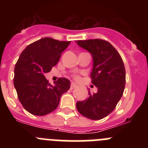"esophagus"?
<instances>
[{"mask_svg":"<svg viewBox=\"0 0 148 148\" xmlns=\"http://www.w3.org/2000/svg\"><path fill=\"white\" fill-rule=\"evenodd\" d=\"M77 87V85L75 83H71V85H70V89H74Z\"/></svg>","mask_w":148,"mask_h":148,"instance_id":"esophagus-1","label":"esophagus"}]
</instances>
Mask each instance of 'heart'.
Wrapping results in <instances>:
<instances>
[{"instance_id":"1","label":"heart","mask_w":148,"mask_h":148,"mask_svg":"<svg viewBox=\"0 0 148 148\" xmlns=\"http://www.w3.org/2000/svg\"><path fill=\"white\" fill-rule=\"evenodd\" d=\"M74 78H75V79H76V80H78V79H79V77H78V75H75Z\"/></svg>"}]
</instances>
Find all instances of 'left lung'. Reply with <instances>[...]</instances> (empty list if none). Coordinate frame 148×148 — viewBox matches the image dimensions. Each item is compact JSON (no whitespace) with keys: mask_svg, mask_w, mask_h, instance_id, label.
I'll list each match as a JSON object with an SVG mask.
<instances>
[{"mask_svg":"<svg viewBox=\"0 0 148 148\" xmlns=\"http://www.w3.org/2000/svg\"><path fill=\"white\" fill-rule=\"evenodd\" d=\"M76 44L92 55V84L96 93L88 91V98L76 103L82 116L92 120L104 118L116 108L125 87V69L121 56L108 41L101 39L76 40Z\"/></svg>","mask_w":148,"mask_h":148,"instance_id":"8db88e82","label":"left lung"}]
</instances>
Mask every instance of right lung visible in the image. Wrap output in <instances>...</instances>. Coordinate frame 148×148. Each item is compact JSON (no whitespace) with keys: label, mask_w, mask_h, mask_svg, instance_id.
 Instances as JSON below:
<instances>
[{"label":"right lung","mask_w":148,"mask_h":148,"mask_svg":"<svg viewBox=\"0 0 148 148\" xmlns=\"http://www.w3.org/2000/svg\"><path fill=\"white\" fill-rule=\"evenodd\" d=\"M70 41L44 38L28 45L15 66L14 86L23 108L35 116H44L58 108L61 95L70 87L67 78L49 83L44 75L57 64Z\"/></svg>","instance_id":"right-lung-1"}]
</instances>
